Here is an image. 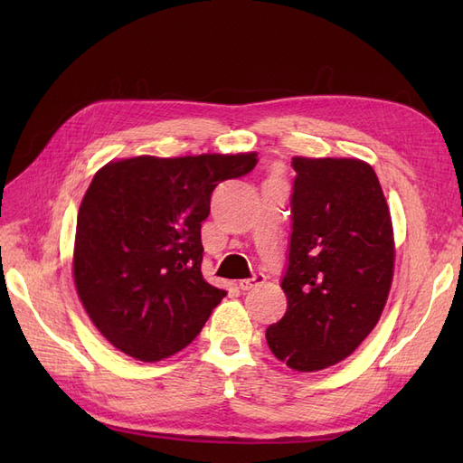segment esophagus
<instances>
[{
	"label": "esophagus",
	"mask_w": 463,
	"mask_h": 463,
	"mask_svg": "<svg viewBox=\"0 0 463 463\" xmlns=\"http://www.w3.org/2000/svg\"><path fill=\"white\" fill-rule=\"evenodd\" d=\"M264 279H266V276L264 274H255V276H250V278H245V279H240V289H243V291H249V289H253V288H257V286H260V284H264Z\"/></svg>",
	"instance_id": "1"
}]
</instances>
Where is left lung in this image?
<instances>
[{"instance_id":"obj_1","label":"left lung","mask_w":463,"mask_h":463,"mask_svg":"<svg viewBox=\"0 0 463 463\" xmlns=\"http://www.w3.org/2000/svg\"><path fill=\"white\" fill-rule=\"evenodd\" d=\"M286 315L270 352L311 373L352 355L376 326L394 276V232L373 167L357 158L291 160Z\"/></svg>"}]
</instances>
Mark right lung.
<instances>
[{"mask_svg":"<svg viewBox=\"0 0 463 463\" xmlns=\"http://www.w3.org/2000/svg\"><path fill=\"white\" fill-rule=\"evenodd\" d=\"M257 154L137 156L96 172L80 203L77 293L104 338L141 361L189 345L226 291L203 278L201 223L213 191L247 175Z\"/></svg>","mask_w":463,"mask_h":463,"instance_id":"right-lung-1","label":"right lung"}]
</instances>
